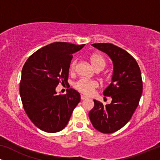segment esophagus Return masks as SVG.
<instances>
[{"instance_id": "obj_1", "label": "esophagus", "mask_w": 160, "mask_h": 160, "mask_svg": "<svg viewBox=\"0 0 160 160\" xmlns=\"http://www.w3.org/2000/svg\"><path fill=\"white\" fill-rule=\"evenodd\" d=\"M87 97H86V96H84L83 95H81V99L82 100H85V99H87Z\"/></svg>"}]
</instances>
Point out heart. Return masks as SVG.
<instances>
[{"label":"heart","mask_w":160,"mask_h":160,"mask_svg":"<svg viewBox=\"0 0 160 160\" xmlns=\"http://www.w3.org/2000/svg\"><path fill=\"white\" fill-rule=\"evenodd\" d=\"M89 59L92 67L96 71H101L106 66V60H105L103 56L101 55L100 54L95 53L91 54ZM76 63H77V62H76V60H72L71 62L70 63V73H74L75 72ZM98 86H99V84H98L97 81L88 80L86 79V78H80L73 84V87L76 90L86 95H91L93 92L94 89L98 88Z\"/></svg>","instance_id":"1"}]
</instances>
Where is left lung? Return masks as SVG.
<instances>
[{"mask_svg":"<svg viewBox=\"0 0 160 160\" xmlns=\"http://www.w3.org/2000/svg\"><path fill=\"white\" fill-rule=\"evenodd\" d=\"M105 52L113 61L112 82L103 95L112 98L103 106L94 100L89 117L94 128L102 133H112L125 125L137 108L143 92L140 68L133 57L122 48L109 43L92 44Z\"/></svg>","mask_w":160,"mask_h":160,"instance_id":"1","label":"left lung"}]
</instances>
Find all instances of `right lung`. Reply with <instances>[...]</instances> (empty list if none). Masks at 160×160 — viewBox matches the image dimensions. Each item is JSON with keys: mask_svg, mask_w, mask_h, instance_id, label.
Wrapping results in <instances>:
<instances>
[{"mask_svg": "<svg viewBox=\"0 0 160 160\" xmlns=\"http://www.w3.org/2000/svg\"><path fill=\"white\" fill-rule=\"evenodd\" d=\"M84 44L54 42L37 50L26 61L22 71L19 93L28 117L40 130L57 132L65 128L81 100L75 89L57 95L55 88L67 84L73 54Z\"/></svg>", "mask_w": 160, "mask_h": 160, "instance_id": "obj_1", "label": "right lung"}]
</instances>
